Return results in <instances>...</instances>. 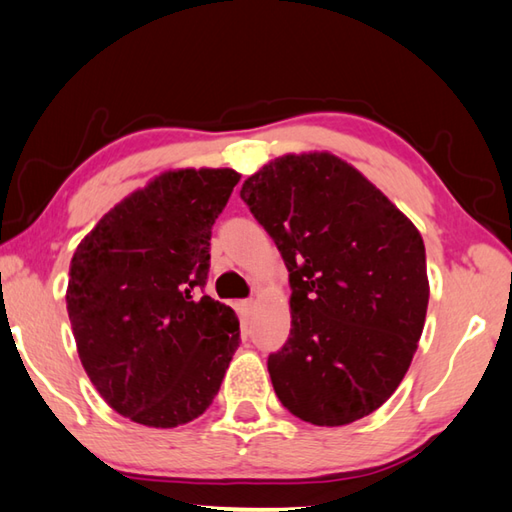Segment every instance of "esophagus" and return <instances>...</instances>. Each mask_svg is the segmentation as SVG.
Masks as SVG:
<instances>
[{"label":"esophagus","instance_id":"obj_1","mask_svg":"<svg viewBox=\"0 0 512 512\" xmlns=\"http://www.w3.org/2000/svg\"><path fill=\"white\" fill-rule=\"evenodd\" d=\"M242 308L246 310V313H250V310L255 308V299H246V302H242Z\"/></svg>","mask_w":512,"mask_h":512}]
</instances>
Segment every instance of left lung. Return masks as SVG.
I'll list each match as a JSON object with an SVG mask.
<instances>
[{
  "instance_id": "1",
  "label": "left lung",
  "mask_w": 512,
  "mask_h": 512,
  "mask_svg": "<svg viewBox=\"0 0 512 512\" xmlns=\"http://www.w3.org/2000/svg\"><path fill=\"white\" fill-rule=\"evenodd\" d=\"M239 197L273 237L293 290L290 335L268 357L279 402L315 426L370 415L402 384L424 330L419 230L330 153L277 157Z\"/></svg>"
}]
</instances>
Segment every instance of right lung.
Returning <instances> with one entry per match:
<instances>
[{"instance_id": "obj_1", "label": "right lung", "mask_w": 512, "mask_h": 512, "mask_svg": "<svg viewBox=\"0 0 512 512\" xmlns=\"http://www.w3.org/2000/svg\"><path fill=\"white\" fill-rule=\"evenodd\" d=\"M233 168L166 170L82 239L66 288L77 353L119 415L153 428L213 404L239 346L235 310L202 295Z\"/></svg>"}]
</instances>
